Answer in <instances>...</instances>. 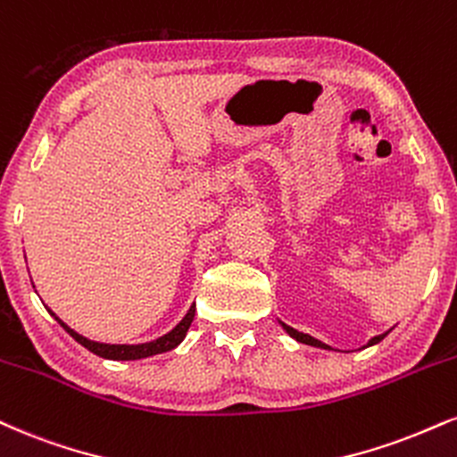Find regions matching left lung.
I'll use <instances>...</instances> for the list:
<instances>
[{
  "mask_svg": "<svg viewBox=\"0 0 457 457\" xmlns=\"http://www.w3.org/2000/svg\"><path fill=\"white\" fill-rule=\"evenodd\" d=\"M281 326H283V329L285 332L289 334L291 338H295L298 340V343H304V345H311V347H319V349H332V347H328L326 343H321V340H317V338H312V337H309V334H304V332H298V329H294V328H289V326H285V323L281 321ZM387 337V332L386 334H378V337H375V338H370L368 340V345L366 347H372V345H377V343H381L383 338Z\"/></svg>",
  "mask_w": 457,
  "mask_h": 457,
  "instance_id": "left-lung-1",
  "label": "left lung"
}]
</instances>
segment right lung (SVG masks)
<instances>
[{"label":"right lung","mask_w":457,"mask_h":457,"mask_svg":"<svg viewBox=\"0 0 457 457\" xmlns=\"http://www.w3.org/2000/svg\"><path fill=\"white\" fill-rule=\"evenodd\" d=\"M51 315L57 319L59 323H62V328L65 332L70 334L71 338L76 340V343H80L82 347L89 349L91 353L104 357V360H117V361H125V360H142V357H151V355H157V353H166V351L179 347L180 343H183V338L187 337V329H189L191 321H194L195 317V304H191V309L187 311V315L180 319V323L176 328L170 329L168 334H163V337H159L157 340H151V343H140V345H108V343H96V340H89L85 337H80L79 332H74L70 326H65V323L54 315L53 311H48Z\"/></svg>","instance_id":"obj_1"}]
</instances>
